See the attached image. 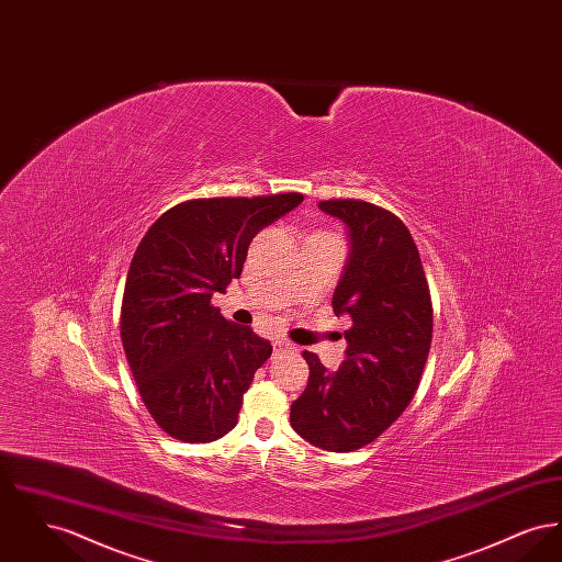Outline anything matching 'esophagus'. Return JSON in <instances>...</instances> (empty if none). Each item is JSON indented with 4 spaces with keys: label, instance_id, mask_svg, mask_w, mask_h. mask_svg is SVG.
Wrapping results in <instances>:
<instances>
[{
    "label": "esophagus",
    "instance_id": "obj_1",
    "mask_svg": "<svg viewBox=\"0 0 562 562\" xmlns=\"http://www.w3.org/2000/svg\"><path fill=\"white\" fill-rule=\"evenodd\" d=\"M273 349H276V351H286V349H293V344L278 339V341H273Z\"/></svg>",
    "mask_w": 562,
    "mask_h": 562
}]
</instances>
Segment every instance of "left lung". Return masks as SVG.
I'll list each match as a JSON object with an SVG mask.
<instances>
[{
  "label": "left lung",
  "instance_id": "left-lung-1",
  "mask_svg": "<svg viewBox=\"0 0 562 562\" xmlns=\"http://www.w3.org/2000/svg\"><path fill=\"white\" fill-rule=\"evenodd\" d=\"M318 206L349 227L351 252L333 294V312L351 321L348 358L328 373L316 353L303 351L310 379L291 404V426L314 447L348 453L379 438L413 401L434 310L417 244L396 214L364 200Z\"/></svg>",
  "mask_w": 562,
  "mask_h": 562
}]
</instances>
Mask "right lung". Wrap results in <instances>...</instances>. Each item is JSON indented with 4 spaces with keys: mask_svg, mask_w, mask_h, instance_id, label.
Returning <instances> with one entry per match:
<instances>
[{
    "mask_svg": "<svg viewBox=\"0 0 562 562\" xmlns=\"http://www.w3.org/2000/svg\"><path fill=\"white\" fill-rule=\"evenodd\" d=\"M301 202V193L188 200L138 244L120 335L140 401L168 436L213 442L238 424L271 344L225 321L211 296L240 278L252 238Z\"/></svg>",
    "mask_w": 562,
    "mask_h": 562,
    "instance_id": "right-lung-1",
    "label": "right lung"
}]
</instances>
